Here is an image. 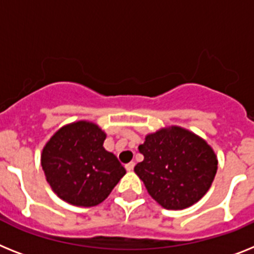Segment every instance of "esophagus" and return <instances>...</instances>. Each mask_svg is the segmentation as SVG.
Masks as SVG:
<instances>
[{
  "label": "esophagus",
  "mask_w": 254,
  "mask_h": 254,
  "mask_svg": "<svg viewBox=\"0 0 254 254\" xmlns=\"http://www.w3.org/2000/svg\"><path fill=\"white\" fill-rule=\"evenodd\" d=\"M125 169H127V172H131V170L134 169V163H133V161H131V163H129V164H127V165H125Z\"/></svg>",
  "instance_id": "1"
}]
</instances>
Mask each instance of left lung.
Instances as JSON below:
<instances>
[{
  "label": "left lung",
  "instance_id": "8db88e82",
  "mask_svg": "<svg viewBox=\"0 0 254 254\" xmlns=\"http://www.w3.org/2000/svg\"><path fill=\"white\" fill-rule=\"evenodd\" d=\"M138 150L144 159L134 172L165 209H186L197 203L216 177L218 160L213 148L185 127L172 125L147 134Z\"/></svg>",
  "mask_w": 254,
  "mask_h": 254
}]
</instances>
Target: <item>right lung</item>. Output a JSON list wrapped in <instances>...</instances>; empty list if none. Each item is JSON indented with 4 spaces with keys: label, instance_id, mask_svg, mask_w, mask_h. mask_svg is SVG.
Instances as JSON below:
<instances>
[{
    "label": "right lung",
    "instance_id": "right-lung-1",
    "mask_svg": "<svg viewBox=\"0 0 254 254\" xmlns=\"http://www.w3.org/2000/svg\"><path fill=\"white\" fill-rule=\"evenodd\" d=\"M104 139L106 133L97 124L80 120L62 127L44 146L46 181L65 203L98 205L125 176V168L103 147Z\"/></svg>",
    "mask_w": 254,
    "mask_h": 254
}]
</instances>
